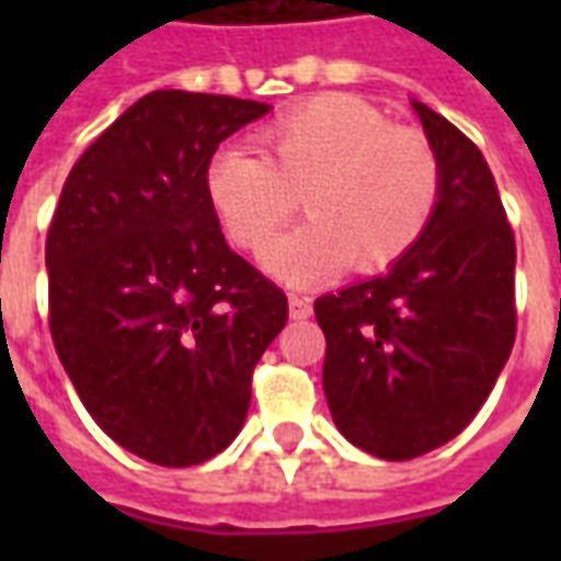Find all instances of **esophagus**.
<instances>
[{"mask_svg": "<svg viewBox=\"0 0 561 561\" xmlns=\"http://www.w3.org/2000/svg\"><path fill=\"white\" fill-rule=\"evenodd\" d=\"M288 312H291L294 321H306V318L312 316V304H309V297L288 294Z\"/></svg>", "mask_w": 561, "mask_h": 561, "instance_id": "34e87169", "label": "esophagus"}]
</instances>
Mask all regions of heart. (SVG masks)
<instances>
[{
    "label": "heart",
    "mask_w": 561,
    "mask_h": 561,
    "mask_svg": "<svg viewBox=\"0 0 561 561\" xmlns=\"http://www.w3.org/2000/svg\"><path fill=\"white\" fill-rule=\"evenodd\" d=\"M261 152L228 144L204 176L209 207L237 249L261 257L305 197L310 221L270 253L288 285L345 264L381 273L412 252L438 204V161L421 131L390 126L376 104L324 92L257 131Z\"/></svg>",
    "instance_id": "1"
}]
</instances>
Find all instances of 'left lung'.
I'll list each match as a JSON object with an SVG mask.
<instances>
[{"mask_svg":"<svg viewBox=\"0 0 561 561\" xmlns=\"http://www.w3.org/2000/svg\"><path fill=\"white\" fill-rule=\"evenodd\" d=\"M412 107L438 161L430 228L385 276L316 300L333 423L393 462L469 426L517 336V243L490 164L445 116Z\"/></svg>","mask_w":561,"mask_h":561,"instance_id":"left-lung-1","label":"left lung"}]
</instances>
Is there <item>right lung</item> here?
I'll return each mask as SVG.
<instances>
[{"label":"right lung","mask_w":561,"mask_h":561,"mask_svg":"<svg viewBox=\"0 0 561 561\" xmlns=\"http://www.w3.org/2000/svg\"><path fill=\"white\" fill-rule=\"evenodd\" d=\"M270 104L156 90L68 173L47 231L50 336L92 421L183 469L243 430L252 373L288 297L228 249L204 176Z\"/></svg>","instance_id":"right-lung-1"}]
</instances>
